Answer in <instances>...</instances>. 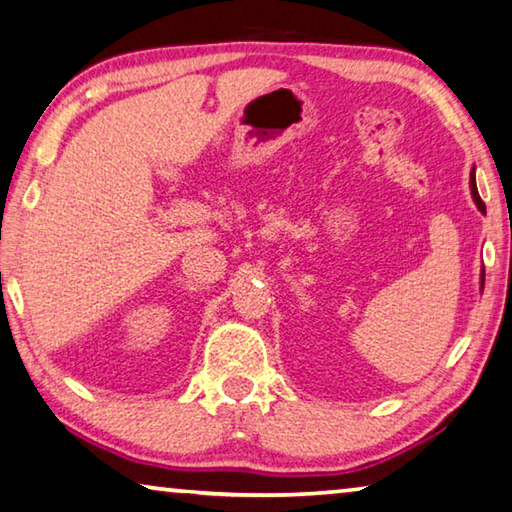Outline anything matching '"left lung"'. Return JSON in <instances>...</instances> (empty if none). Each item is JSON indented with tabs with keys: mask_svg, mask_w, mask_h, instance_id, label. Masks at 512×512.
Listing matches in <instances>:
<instances>
[{
	"mask_svg": "<svg viewBox=\"0 0 512 512\" xmlns=\"http://www.w3.org/2000/svg\"><path fill=\"white\" fill-rule=\"evenodd\" d=\"M470 187H472V196H474V201H476V205H479V210H481V212H485V203L481 201V196H479V189H476V180H474V173H472ZM483 280H485V273L481 275V284H483Z\"/></svg>",
	"mask_w": 512,
	"mask_h": 512,
	"instance_id": "1",
	"label": "left lung"
}]
</instances>
